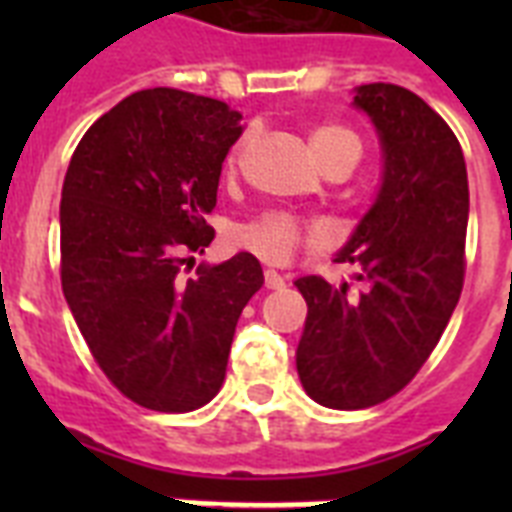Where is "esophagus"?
I'll return each mask as SVG.
<instances>
[{"label": "esophagus", "mask_w": 512, "mask_h": 512, "mask_svg": "<svg viewBox=\"0 0 512 512\" xmlns=\"http://www.w3.org/2000/svg\"><path fill=\"white\" fill-rule=\"evenodd\" d=\"M263 276H265V287H268V289H281V287H284V276H281V273H276V271H271V268H268V271H265Z\"/></svg>", "instance_id": "obj_1"}]
</instances>
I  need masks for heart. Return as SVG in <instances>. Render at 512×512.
I'll use <instances>...</instances> for the list:
<instances>
[{
    "instance_id": "obj_1",
    "label": "heart",
    "mask_w": 512,
    "mask_h": 512,
    "mask_svg": "<svg viewBox=\"0 0 512 512\" xmlns=\"http://www.w3.org/2000/svg\"><path fill=\"white\" fill-rule=\"evenodd\" d=\"M313 151L319 156L324 170L335 167V164H348L350 170L356 167L361 159V140L353 130L342 127V124H321L313 130ZM249 146V132H244L236 143H233L231 154L225 159L228 170H236L241 156ZM236 247L247 249L263 263L281 265L289 263L300 249H321L327 244V233L316 228V225L305 223L300 217L289 215V212H265V215L239 225L233 231Z\"/></svg>"
}]
</instances>
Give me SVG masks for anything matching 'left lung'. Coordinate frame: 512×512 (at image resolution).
I'll use <instances>...</instances> for the list:
<instances>
[{
    "label": "left lung",
    "mask_w": 512,
    "mask_h": 512,
    "mask_svg": "<svg viewBox=\"0 0 512 512\" xmlns=\"http://www.w3.org/2000/svg\"><path fill=\"white\" fill-rule=\"evenodd\" d=\"M356 106L382 138L380 196L335 263L358 289L303 276L308 303L297 345L305 393L329 409H366L404 390L452 319L465 281L468 170L449 124L398 84H361Z\"/></svg>",
    "instance_id": "8db88e82"
}]
</instances>
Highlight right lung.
<instances>
[{
  "instance_id": "1",
  "label": "right lung",
  "mask_w": 512,
  "mask_h": 512,
  "mask_svg": "<svg viewBox=\"0 0 512 512\" xmlns=\"http://www.w3.org/2000/svg\"><path fill=\"white\" fill-rule=\"evenodd\" d=\"M228 103L140 90L79 140L60 196V284L95 364L154 412H193L225 380L244 305L263 287L239 252L183 276L215 228L220 170L241 135Z\"/></svg>"
}]
</instances>
